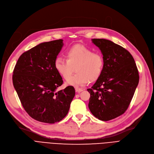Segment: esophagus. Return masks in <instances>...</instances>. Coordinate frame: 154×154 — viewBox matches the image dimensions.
<instances>
[{
  "label": "esophagus",
  "mask_w": 154,
  "mask_h": 154,
  "mask_svg": "<svg viewBox=\"0 0 154 154\" xmlns=\"http://www.w3.org/2000/svg\"><path fill=\"white\" fill-rule=\"evenodd\" d=\"M75 90H76V91L78 92V93H80V92H82L83 90L82 89V88H79L76 87V88H75Z\"/></svg>",
  "instance_id": "1"
}]
</instances>
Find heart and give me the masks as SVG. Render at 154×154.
<instances>
[{"label": "heart", "instance_id": "heart-1", "mask_svg": "<svg viewBox=\"0 0 154 154\" xmlns=\"http://www.w3.org/2000/svg\"><path fill=\"white\" fill-rule=\"evenodd\" d=\"M66 58L58 57L54 61V68L68 84L73 86H83L90 82L97 80L103 72L105 61L103 55L94 53L93 50L81 45H76L67 49ZM77 73L70 76L75 68Z\"/></svg>", "mask_w": 154, "mask_h": 154}]
</instances>
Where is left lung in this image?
<instances>
[{"instance_id": "8db88e82", "label": "left lung", "mask_w": 154, "mask_h": 154, "mask_svg": "<svg viewBox=\"0 0 154 154\" xmlns=\"http://www.w3.org/2000/svg\"><path fill=\"white\" fill-rule=\"evenodd\" d=\"M101 50L105 66L100 77L91 88L88 107L100 120L114 119L125 112L139 82L137 67L128 51L105 39H93Z\"/></svg>"}]
</instances>
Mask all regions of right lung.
Here are the masks:
<instances>
[{
    "mask_svg": "<svg viewBox=\"0 0 154 154\" xmlns=\"http://www.w3.org/2000/svg\"><path fill=\"white\" fill-rule=\"evenodd\" d=\"M63 39L39 44L17 60L12 82L21 104L34 120L54 123L63 120L75 95L74 87L56 91L63 83L54 61L63 46Z\"/></svg>",
    "mask_w": 154,
    "mask_h": 154,
    "instance_id": "1",
    "label": "right lung"
}]
</instances>
